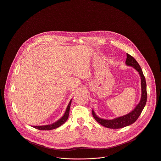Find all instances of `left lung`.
<instances>
[{
	"instance_id": "1",
	"label": "left lung",
	"mask_w": 161,
	"mask_h": 161,
	"mask_svg": "<svg viewBox=\"0 0 161 161\" xmlns=\"http://www.w3.org/2000/svg\"><path fill=\"white\" fill-rule=\"evenodd\" d=\"M125 64L128 66L134 67L138 72L141 78V86H142V97L140 103L137 104L135 108L124 116L119 117L112 120L103 119L97 117L94 109H92V114L95 120L101 125L109 129H120L128 125H131L136 121L141 114L143 108L145 106L147 100V83L145 78L143 75V71L139 64L129 54L127 53V58Z\"/></svg>"
}]
</instances>
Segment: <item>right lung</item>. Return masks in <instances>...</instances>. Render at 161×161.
Instances as JSON below:
<instances>
[{"mask_svg": "<svg viewBox=\"0 0 161 161\" xmlns=\"http://www.w3.org/2000/svg\"><path fill=\"white\" fill-rule=\"evenodd\" d=\"M72 102V99L70 101L69 103L66 110L65 111V113L64 114V115L57 121L53 123L52 124L50 125H37V126H32L33 127L39 129V130H50L52 129H55L56 128H58V127L61 126L62 124H64L67 120L69 117V110H70V106Z\"/></svg>", "mask_w": 161, "mask_h": 161, "instance_id": "add662e5", "label": "right lung"}]
</instances>
